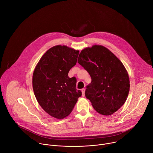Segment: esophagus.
Segmentation results:
<instances>
[{
	"instance_id": "34e87169",
	"label": "esophagus",
	"mask_w": 153,
	"mask_h": 153,
	"mask_svg": "<svg viewBox=\"0 0 153 153\" xmlns=\"http://www.w3.org/2000/svg\"><path fill=\"white\" fill-rule=\"evenodd\" d=\"M81 91H82V96L83 97L85 96V90L84 88H83V89L81 90Z\"/></svg>"
}]
</instances>
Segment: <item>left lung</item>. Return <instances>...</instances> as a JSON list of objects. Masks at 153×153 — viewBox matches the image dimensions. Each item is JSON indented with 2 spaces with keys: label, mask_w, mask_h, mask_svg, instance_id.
<instances>
[{
  "label": "left lung",
  "mask_w": 153,
  "mask_h": 153,
  "mask_svg": "<svg viewBox=\"0 0 153 153\" xmlns=\"http://www.w3.org/2000/svg\"><path fill=\"white\" fill-rule=\"evenodd\" d=\"M78 63L89 73L91 82L85 97L99 114L109 116L125 103L129 91L128 73L120 60L108 49L94 45L82 50Z\"/></svg>",
  "instance_id": "obj_1"
}]
</instances>
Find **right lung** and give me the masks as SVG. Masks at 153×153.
<instances>
[{
    "instance_id": "obj_1",
    "label": "right lung",
    "mask_w": 153,
    "mask_h": 153,
    "mask_svg": "<svg viewBox=\"0 0 153 153\" xmlns=\"http://www.w3.org/2000/svg\"><path fill=\"white\" fill-rule=\"evenodd\" d=\"M79 53L66 46H54L43 55L33 73V88L39 104L58 119L68 116L82 96L76 80L68 77Z\"/></svg>"
}]
</instances>
